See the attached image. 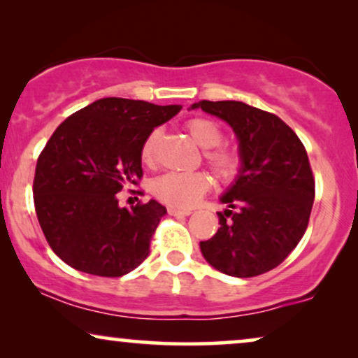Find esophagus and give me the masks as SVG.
Returning <instances> with one entry per match:
<instances>
[{"instance_id": "esophagus-1", "label": "esophagus", "mask_w": 358, "mask_h": 358, "mask_svg": "<svg viewBox=\"0 0 358 358\" xmlns=\"http://www.w3.org/2000/svg\"><path fill=\"white\" fill-rule=\"evenodd\" d=\"M168 213H169V215H174V217H179V215H182V217H187V215L192 213V210H182V208L169 207V208H168Z\"/></svg>"}]
</instances>
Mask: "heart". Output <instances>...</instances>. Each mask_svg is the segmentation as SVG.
<instances>
[{
	"label": "heart",
	"mask_w": 358,
	"mask_h": 358,
	"mask_svg": "<svg viewBox=\"0 0 358 358\" xmlns=\"http://www.w3.org/2000/svg\"><path fill=\"white\" fill-rule=\"evenodd\" d=\"M185 130L200 148L208 168L220 180H233L241 173L243 155L236 146L222 143L224 134L217 122L208 117H192L185 122ZM159 130H153L141 143L140 158L145 166L153 168L158 158ZM210 189V178L199 173H166L151 182V194L156 200L174 208H189Z\"/></svg>",
	"instance_id": "b5f03b06"
}]
</instances>
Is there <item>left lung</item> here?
Returning <instances> with one entry per match:
<instances>
[{
	"label": "left lung",
	"mask_w": 358,
	"mask_h": 358,
	"mask_svg": "<svg viewBox=\"0 0 358 358\" xmlns=\"http://www.w3.org/2000/svg\"><path fill=\"white\" fill-rule=\"evenodd\" d=\"M227 120L239 140L243 168L222 197L220 228L200 241L217 271L248 278L285 261L305 234L315 202V178L305 145L280 117L239 101H200Z\"/></svg>",
	"instance_id": "obj_1"
}]
</instances>
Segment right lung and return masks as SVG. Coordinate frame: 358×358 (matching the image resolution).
I'll return each mask as SVG.
<instances>
[{
    "mask_svg": "<svg viewBox=\"0 0 358 358\" xmlns=\"http://www.w3.org/2000/svg\"><path fill=\"white\" fill-rule=\"evenodd\" d=\"M179 110L104 97L57 127L38 155L32 192L43 236L63 262L122 277L145 261L166 208L156 200L120 208L117 194L140 184L141 143Z\"/></svg>",
    "mask_w": 358,
    "mask_h": 358,
    "instance_id": "add662e5",
    "label": "right lung"
}]
</instances>
